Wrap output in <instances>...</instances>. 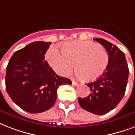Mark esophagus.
Instances as JSON below:
<instances>
[{
  "label": "esophagus",
  "mask_w": 135,
  "mask_h": 135,
  "mask_svg": "<svg viewBox=\"0 0 135 135\" xmlns=\"http://www.w3.org/2000/svg\"><path fill=\"white\" fill-rule=\"evenodd\" d=\"M72 84H73V86H77V85H78V83L75 82V81H74V79H72Z\"/></svg>",
  "instance_id": "esophagus-1"
}]
</instances>
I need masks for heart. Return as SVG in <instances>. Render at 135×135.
Returning <instances> with one entry per match:
<instances>
[{"instance_id": "obj_1", "label": "heart", "mask_w": 135, "mask_h": 135, "mask_svg": "<svg viewBox=\"0 0 135 135\" xmlns=\"http://www.w3.org/2000/svg\"><path fill=\"white\" fill-rule=\"evenodd\" d=\"M61 50L52 47L46 57L52 68L62 76L70 74L75 64L77 77L92 82L103 75L109 63L107 52L101 45L90 41L68 42Z\"/></svg>"}]
</instances>
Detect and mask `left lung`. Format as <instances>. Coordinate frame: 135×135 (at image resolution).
<instances>
[{
  "mask_svg": "<svg viewBox=\"0 0 135 135\" xmlns=\"http://www.w3.org/2000/svg\"><path fill=\"white\" fill-rule=\"evenodd\" d=\"M107 51L109 63L103 75L93 82L86 84L91 93L86 98H79L80 106L94 114L104 115L110 112L124 97L129 75L125 53L109 41L94 38Z\"/></svg>",
  "mask_w": 135,
  "mask_h": 135,
  "instance_id": "8db88e82",
  "label": "left lung"
}]
</instances>
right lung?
Listing matches in <instances>:
<instances>
[{"mask_svg":"<svg viewBox=\"0 0 135 135\" xmlns=\"http://www.w3.org/2000/svg\"><path fill=\"white\" fill-rule=\"evenodd\" d=\"M51 42L34 41L12 55L6 68V88L15 104L30 113L50 109L57 99L60 85L70 79L58 76L46 60Z\"/></svg>","mask_w":135,"mask_h":135,"instance_id":"right-lung-1","label":"right lung"}]
</instances>
